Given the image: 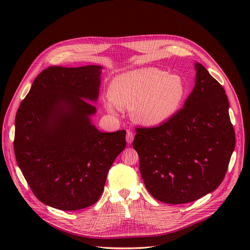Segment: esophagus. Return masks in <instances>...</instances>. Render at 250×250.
Wrapping results in <instances>:
<instances>
[{"label":"esophagus","instance_id":"obj_1","mask_svg":"<svg viewBox=\"0 0 250 250\" xmlns=\"http://www.w3.org/2000/svg\"><path fill=\"white\" fill-rule=\"evenodd\" d=\"M133 139H134L133 132L130 131V130H127V134H126V141H127V143H128V144H131L132 141H133Z\"/></svg>","mask_w":250,"mask_h":250}]
</instances>
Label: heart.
Returning a JSON list of instances; mask_svg holds the SVG:
<instances>
[{"mask_svg":"<svg viewBox=\"0 0 250 250\" xmlns=\"http://www.w3.org/2000/svg\"><path fill=\"white\" fill-rule=\"evenodd\" d=\"M187 94L184 80L156 67H142L120 74L109 86L105 107L110 113L131 107L140 124L157 126L176 115Z\"/></svg>","mask_w":250,"mask_h":250,"instance_id":"heart-1","label":"heart"}]
</instances>
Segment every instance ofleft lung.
Instances as JSON below:
<instances>
[{"instance_id": "8db88e82", "label": "left lung", "mask_w": 250, "mask_h": 250, "mask_svg": "<svg viewBox=\"0 0 250 250\" xmlns=\"http://www.w3.org/2000/svg\"><path fill=\"white\" fill-rule=\"evenodd\" d=\"M184 107L156 127H138L132 146L148 192L157 200L183 204L220 186L236 145L228 96L201 63Z\"/></svg>"}]
</instances>
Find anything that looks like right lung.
Masks as SVG:
<instances>
[{
    "label": "right lung",
    "mask_w": 250,
    "mask_h": 250,
    "mask_svg": "<svg viewBox=\"0 0 250 250\" xmlns=\"http://www.w3.org/2000/svg\"><path fill=\"white\" fill-rule=\"evenodd\" d=\"M100 65L49 66L35 78L16 117L14 153L36 198L62 210L93 206L126 147L125 130L92 124Z\"/></svg>",
    "instance_id": "1"
}]
</instances>
